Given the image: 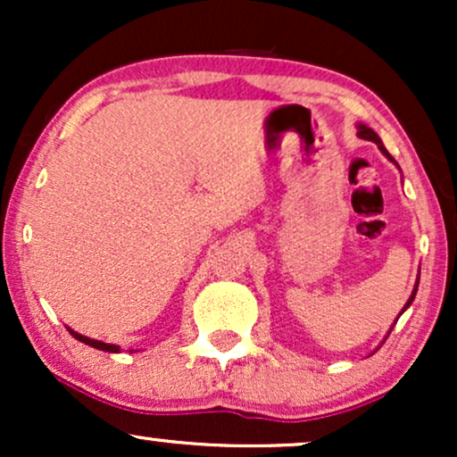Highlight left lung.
<instances>
[{
  "label": "left lung",
  "mask_w": 457,
  "mask_h": 457,
  "mask_svg": "<svg viewBox=\"0 0 457 457\" xmlns=\"http://www.w3.org/2000/svg\"><path fill=\"white\" fill-rule=\"evenodd\" d=\"M359 137H361V139H367V141H374V144H378V148H380L382 152H385V154H386V156H389V159L393 161V156L389 154V152H386V148H385V145H382V141H380V137H378V135H376V133H374V130H371V129H367V127H363V124H359ZM417 286H419V281H417ZM417 286H414V292H412V296H411V298H408L406 307H408V305H411V303H412V298H414V295H417ZM406 307H403V309H406ZM403 309H402V312H403Z\"/></svg>",
  "instance_id": "8db88e82"
}]
</instances>
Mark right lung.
I'll list each match as a JSON object with an SVG mask.
<instances>
[{"label":"right lung","instance_id":"right-lung-1","mask_svg":"<svg viewBox=\"0 0 457 457\" xmlns=\"http://www.w3.org/2000/svg\"><path fill=\"white\" fill-rule=\"evenodd\" d=\"M71 330V328H68ZM71 335L75 339H79V342H83V344H87V345H92V348H98V350H104V353H118V345H112V344H103V342H96V339H90V337H83V335H79V333H75V330H71Z\"/></svg>","mask_w":457,"mask_h":457}]
</instances>
